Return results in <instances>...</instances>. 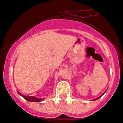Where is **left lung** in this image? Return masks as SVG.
<instances>
[{"label":"left lung","instance_id":"8db88e82","mask_svg":"<svg viewBox=\"0 0 123 123\" xmlns=\"http://www.w3.org/2000/svg\"><path fill=\"white\" fill-rule=\"evenodd\" d=\"M105 92H104V93H103V94H102V96H103V94H105ZM102 96H100V97H98V98H96V99H94V100H97V99H98V98H100V97H102Z\"/></svg>","mask_w":123,"mask_h":123}]
</instances>
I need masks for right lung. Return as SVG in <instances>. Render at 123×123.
<instances>
[{
  "mask_svg": "<svg viewBox=\"0 0 123 123\" xmlns=\"http://www.w3.org/2000/svg\"><path fill=\"white\" fill-rule=\"evenodd\" d=\"M19 95L21 96V97H23L25 99H26V100L29 101V102H41L43 100V98H38L37 97H33V96H25L24 95L21 94V93H20L19 92H18Z\"/></svg>",
  "mask_w": 123,
  "mask_h": 123,
  "instance_id": "add662e5",
  "label": "right lung"
}]
</instances>
